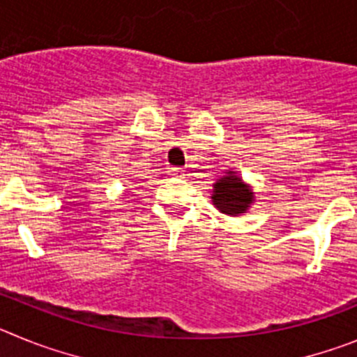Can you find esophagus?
<instances>
[{
	"label": "esophagus",
	"mask_w": 357,
	"mask_h": 357,
	"mask_svg": "<svg viewBox=\"0 0 357 357\" xmlns=\"http://www.w3.org/2000/svg\"><path fill=\"white\" fill-rule=\"evenodd\" d=\"M169 175L184 176V169H182V168H169Z\"/></svg>",
	"instance_id": "1"
}]
</instances>
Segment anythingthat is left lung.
Masks as SVG:
<instances>
[{
    "label": "left lung",
    "instance_id": "1",
    "mask_svg": "<svg viewBox=\"0 0 357 357\" xmlns=\"http://www.w3.org/2000/svg\"><path fill=\"white\" fill-rule=\"evenodd\" d=\"M213 206L227 216H241L255 202L252 185L243 182L234 169H225L213 184Z\"/></svg>",
    "mask_w": 357,
    "mask_h": 357
}]
</instances>
